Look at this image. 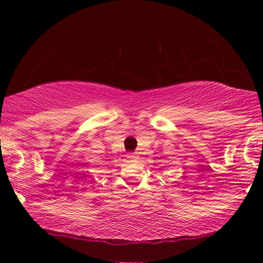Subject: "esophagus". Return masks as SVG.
Segmentation results:
<instances>
[{
  "instance_id": "34e87169",
  "label": "esophagus",
  "mask_w": 263,
  "mask_h": 263,
  "mask_svg": "<svg viewBox=\"0 0 263 263\" xmlns=\"http://www.w3.org/2000/svg\"><path fill=\"white\" fill-rule=\"evenodd\" d=\"M129 158H130V159H136V158H138V156H136L135 153H132V154H129Z\"/></svg>"
}]
</instances>
